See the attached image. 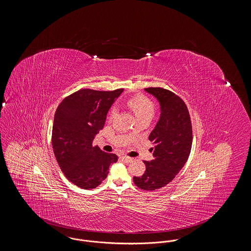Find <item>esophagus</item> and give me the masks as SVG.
<instances>
[{
  "mask_svg": "<svg viewBox=\"0 0 251 251\" xmlns=\"http://www.w3.org/2000/svg\"><path fill=\"white\" fill-rule=\"evenodd\" d=\"M121 159L125 162V163H130L132 161V158L130 157H127V156H122Z\"/></svg>",
  "mask_w": 251,
  "mask_h": 251,
  "instance_id": "34e87169",
  "label": "esophagus"
}]
</instances>
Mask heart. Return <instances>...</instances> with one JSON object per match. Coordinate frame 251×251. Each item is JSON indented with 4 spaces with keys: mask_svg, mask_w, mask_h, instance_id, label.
I'll use <instances>...</instances> for the list:
<instances>
[{
    "mask_svg": "<svg viewBox=\"0 0 251 251\" xmlns=\"http://www.w3.org/2000/svg\"><path fill=\"white\" fill-rule=\"evenodd\" d=\"M127 104L134 112L136 118H141L144 116L152 117L154 114V110H155L154 103L144 95L137 94L132 96L131 98L128 99ZM115 114H116V109H112L110 113V117L111 118L114 117Z\"/></svg>",
    "mask_w": 251,
    "mask_h": 251,
    "instance_id": "b5f03b06",
    "label": "heart"
}]
</instances>
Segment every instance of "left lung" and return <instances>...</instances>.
Instances as JSON below:
<instances>
[{
    "label": "left lung",
    "mask_w": 251,
    "mask_h": 251,
    "mask_svg": "<svg viewBox=\"0 0 251 251\" xmlns=\"http://www.w3.org/2000/svg\"><path fill=\"white\" fill-rule=\"evenodd\" d=\"M160 104V118L149 135L154 147L145 173L133 176L135 185L155 190L171 182L186 163L192 144V127L185 103L175 93L161 87L145 88Z\"/></svg>",
    "instance_id": "1"
}]
</instances>
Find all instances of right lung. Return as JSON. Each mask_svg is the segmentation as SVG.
<instances>
[{"mask_svg": "<svg viewBox=\"0 0 251 251\" xmlns=\"http://www.w3.org/2000/svg\"><path fill=\"white\" fill-rule=\"evenodd\" d=\"M123 91L81 89L65 98L55 113L53 151L64 175L78 187H97L108 176L109 167L118 161L116 154L105 153L92 143Z\"/></svg>", "mask_w": 251, "mask_h": 251, "instance_id": "add662e5", "label": "right lung"}]
</instances>
